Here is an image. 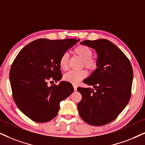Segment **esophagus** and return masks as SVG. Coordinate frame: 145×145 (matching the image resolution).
Instances as JSON below:
<instances>
[{"mask_svg":"<svg viewBox=\"0 0 145 145\" xmlns=\"http://www.w3.org/2000/svg\"><path fill=\"white\" fill-rule=\"evenodd\" d=\"M73 88H74V91L77 90V87H76L75 85H73Z\"/></svg>","mask_w":145,"mask_h":145,"instance_id":"34e87169","label":"esophagus"}]
</instances>
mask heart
I'll list each match as a JSON object with an SVG mask.
<instances>
[{
    "label": "heart",
    "instance_id": "heart-1",
    "mask_svg": "<svg viewBox=\"0 0 145 145\" xmlns=\"http://www.w3.org/2000/svg\"><path fill=\"white\" fill-rule=\"evenodd\" d=\"M73 54L81 60L82 67H85L90 71H93L97 69L98 67L97 60L93 58V50L88 46L85 45H79L73 50ZM69 55L67 53H64L59 59V66L64 71L69 69ZM87 75V71L81 70L78 71H71L66 73L64 75V81L72 84H77L80 81L85 78Z\"/></svg>",
    "mask_w": 145,
    "mask_h": 145
}]
</instances>
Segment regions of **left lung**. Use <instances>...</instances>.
I'll return each instance as SVG.
<instances>
[{"label":"left lung","instance_id":"1","mask_svg":"<svg viewBox=\"0 0 145 145\" xmlns=\"http://www.w3.org/2000/svg\"><path fill=\"white\" fill-rule=\"evenodd\" d=\"M95 50L98 67L83 83L94 89L78 87L82 99L78 110L82 119L93 126L114 120L126 108L131 96L133 79L130 60L120 48L105 39L80 43Z\"/></svg>","mask_w":145,"mask_h":145}]
</instances>
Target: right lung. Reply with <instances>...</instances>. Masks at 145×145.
I'll use <instances>...</instances> for the list:
<instances>
[{
  "instance_id": "add662e5",
  "label": "right lung",
  "mask_w": 145,
  "mask_h": 145,
  "mask_svg": "<svg viewBox=\"0 0 145 145\" xmlns=\"http://www.w3.org/2000/svg\"><path fill=\"white\" fill-rule=\"evenodd\" d=\"M78 41L38 39L16 56L9 72L12 97L18 108L31 120L44 123L54 118L60 101L74 91L69 82L48 87V81L61 79L60 57Z\"/></svg>"
}]
</instances>
